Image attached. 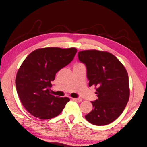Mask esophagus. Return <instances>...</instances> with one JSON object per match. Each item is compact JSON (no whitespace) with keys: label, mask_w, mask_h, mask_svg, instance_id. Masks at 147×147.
<instances>
[{"label":"esophagus","mask_w":147,"mask_h":147,"mask_svg":"<svg viewBox=\"0 0 147 147\" xmlns=\"http://www.w3.org/2000/svg\"><path fill=\"white\" fill-rule=\"evenodd\" d=\"M73 100H75V101H77V102H81L82 101V99H81V98H73Z\"/></svg>","instance_id":"esophagus-1"}]
</instances>
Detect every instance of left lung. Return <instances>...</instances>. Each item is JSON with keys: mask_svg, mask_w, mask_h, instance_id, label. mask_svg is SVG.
Returning <instances> with one entry per match:
<instances>
[{"mask_svg": "<svg viewBox=\"0 0 147 147\" xmlns=\"http://www.w3.org/2000/svg\"><path fill=\"white\" fill-rule=\"evenodd\" d=\"M81 62L87 68L89 86L97 87L98 99L92 101L93 110L85 116L96 125H106L121 115L129 98L127 70L112 53L98 50H85L78 53Z\"/></svg>", "mask_w": 147, "mask_h": 147, "instance_id": "1", "label": "left lung"}]
</instances>
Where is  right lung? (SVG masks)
Here are the masks:
<instances>
[{
  "label": "right lung",
  "mask_w": 147,
  "mask_h": 147,
  "mask_svg": "<svg viewBox=\"0 0 147 147\" xmlns=\"http://www.w3.org/2000/svg\"><path fill=\"white\" fill-rule=\"evenodd\" d=\"M77 51L74 47L41 48L30 53L22 64L16 78L17 92L24 108L35 117H55L70 101L51 95L49 88L55 74L71 62Z\"/></svg>",
  "instance_id": "right-lung-1"
}]
</instances>
